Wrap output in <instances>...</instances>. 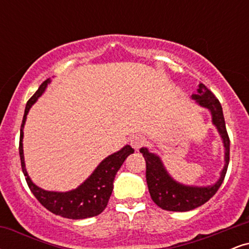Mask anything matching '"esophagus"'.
Returning a JSON list of instances; mask_svg holds the SVG:
<instances>
[{
	"label": "esophagus",
	"instance_id": "1",
	"mask_svg": "<svg viewBox=\"0 0 249 249\" xmlns=\"http://www.w3.org/2000/svg\"><path fill=\"white\" fill-rule=\"evenodd\" d=\"M145 142H146V139L141 134H136V136H132L130 138V144L134 150H138L139 147H142L145 144Z\"/></svg>",
	"mask_w": 249,
	"mask_h": 249
}]
</instances>
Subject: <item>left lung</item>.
<instances>
[{"label": "left lung", "mask_w": 249, "mask_h": 249, "mask_svg": "<svg viewBox=\"0 0 249 249\" xmlns=\"http://www.w3.org/2000/svg\"><path fill=\"white\" fill-rule=\"evenodd\" d=\"M200 107L208 108L212 115V123L221 137L225 147V166L220 172V178L211 186H188L176 181L162 164L157 154L151 153L146 147H142L141 152L146 161V182L148 192L154 204L162 210L172 212H186L194 210L207 202L224 181L230 162V137L226 130L222 107L216 97L204 84L200 83L196 95H192Z\"/></svg>", "instance_id": "8db88e82"}]
</instances>
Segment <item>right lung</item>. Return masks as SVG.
<instances>
[{"mask_svg": "<svg viewBox=\"0 0 249 249\" xmlns=\"http://www.w3.org/2000/svg\"><path fill=\"white\" fill-rule=\"evenodd\" d=\"M49 83L50 79L43 82L38 90L35 92V95L31 97L25 105L23 121H22L21 125V133H19L18 147L22 171H23L25 180H27V184L31 192L43 206L48 211H50L51 213L61 215L63 218L73 220L96 216L101 214L107 206L108 199H110L113 190V180H115L116 174L121 168L123 162L125 161V159L130 154H132L134 150L130 145H126L122 150L107 157L83 184L79 185L75 190L69 191V192L45 191L34 184L28 176L27 170H25L23 144H22V142H23V127L30 107L42 96Z\"/></svg>", "mask_w": 249, "mask_h": 249, "instance_id": "obj_1", "label": "right lung"}]
</instances>
